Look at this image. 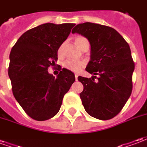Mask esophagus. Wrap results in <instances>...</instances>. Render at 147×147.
<instances>
[{"label":"esophagus","instance_id":"1","mask_svg":"<svg viewBox=\"0 0 147 147\" xmlns=\"http://www.w3.org/2000/svg\"><path fill=\"white\" fill-rule=\"evenodd\" d=\"M78 76H78V74H75V77H76V80H78Z\"/></svg>","mask_w":147,"mask_h":147}]
</instances>
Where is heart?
<instances>
[{"instance_id":"heart-1","label":"heart","mask_w":147,"mask_h":147,"mask_svg":"<svg viewBox=\"0 0 147 147\" xmlns=\"http://www.w3.org/2000/svg\"><path fill=\"white\" fill-rule=\"evenodd\" d=\"M76 44L78 45V47L81 49H83L86 45H89V42L88 40L83 36L76 37L75 39ZM63 48H64V44L59 47L57 50V53L59 56H61L62 52H63ZM86 65V61L83 60H72V59H67L63 63V67L66 68L67 70L71 71L74 72H79L83 69Z\"/></svg>"}]
</instances>
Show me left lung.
<instances>
[{
  "instance_id": "obj_1",
  "label": "left lung",
  "mask_w": 147,
  "mask_h": 147,
  "mask_svg": "<svg viewBox=\"0 0 147 147\" xmlns=\"http://www.w3.org/2000/svg\"><path fill=\"white\" fill-rule=\"evenodd\" d=\"M71 33L80 34L90 43L86 71L94 76L78 77L83 85L80 96L84 109L96 119H112L122 110L132 91L135 63L129 45L115 29L100 24H78Z\"/></svg>"
}]
</instances>
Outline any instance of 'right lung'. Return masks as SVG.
Masks as SVG:
<instances>
[{"mask_svg": "<svg viewBox=\"0 0 147 147\" xmlns=\"http://www.w3.org/2000/svg\"><path fill=\"white\" fill-rule=\"evenodd\" d=\"M74 24L39 25L18 39L10 53L8 76L15 98L32 119L46 120L57 113L64 94L76 78L66 68L57 78L48 72L56 66L57 50L67 39ZM58 65V64H57Z\"/></svg>", "mask_w": 147, "mask_h": 147, "instance_id": "obj_1", "label": "right lung"}]
</instances>
